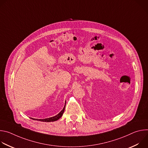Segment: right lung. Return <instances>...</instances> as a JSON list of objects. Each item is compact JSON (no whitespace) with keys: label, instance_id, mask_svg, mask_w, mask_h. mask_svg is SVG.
Wrapping results in <instances>:
<instances>
[{"label":"right lung","instance_id":"right-lung-1","mask_svg":"<svg viewBox=\"0 0 148 148\" xmlns=\"http://www.w3.org/2000/svg\"><path fill=\"white\" fill-rule=\"evenodd\" d=\"M65 107H66V104L64 105V108H63V109L60 111V113H58L57 115L54 116H53V117H50V118H45V119H34V118H32V119H34V120H37V121H41V122H53V121H57L58 119H59L62 115L63 113H64V111L65 110Z\"/></svg>","mask_w":148,"mask_h":148}]
</instances>
